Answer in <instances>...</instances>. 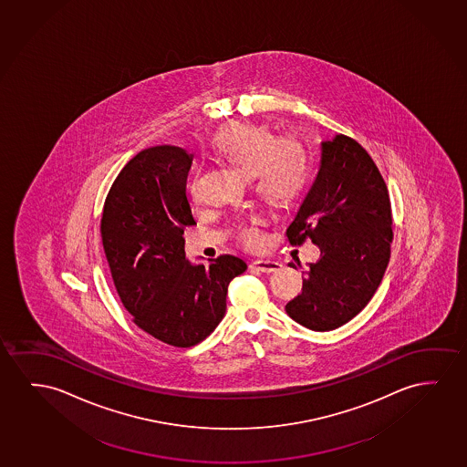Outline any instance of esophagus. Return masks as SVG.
Wrapping results in <instances>:
<instances>
[{
  "instance_id": "34e87169",
  "label": "esophagus",
  "mask_w": 467,
  "mask_h": 467,
  "mask_svg": "<svg viewBox=\"0 0 467 467\" xmlns=\"http://www.w3.org/2000/svg\"><path fill=\"white\" fill-rule=\"evenodd\" d=\"M251 267H254V269L263 272V274H274V272H278V270L282 269L283 265L278 261L259 259V261H254V263L251 264Z\"/></svg>"
}]
</instances>
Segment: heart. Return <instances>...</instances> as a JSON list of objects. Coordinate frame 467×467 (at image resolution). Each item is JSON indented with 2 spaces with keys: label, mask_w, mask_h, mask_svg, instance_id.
<instances>
[{
  "label": "heart",
  "mask_w": 467,
  "mask_h": 467,
  "mask_svg": "<svg viewBox=\"0 0 467 467\" xmlns=\"http://www.w3.org/2000/svg\"><path fill=\"white\" fill-rule=\"evenodd\" d=\"M219 157L251 172L253 187L267 203L283 208L293 203L307 181V157L295 139L275 138L265 126L235 121L213 139ZM263 217H253L237 232L238 242L246 250L264 244Z\"/></svg>",
  "instance_id": "obj_1"
}]
</instances>
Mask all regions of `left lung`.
Instances as JSON below:
<instances>
[{"label":"left lung","instance_id":"1","mask_svg":"<svg viewBox=\"0 0 467 467\" xmlns=\"http://www.w3.org/2000/svg\"><path fill=\"white\" fill-rule=\"evenodd\" d=\"M286 237L293 246L310 238L320 248L303 293L285 307L295 322L329 331L365 309L388 267L394 234L388 185L357 140L337 134L322 142L316 182Z\"/></svg>","mask_w":467,"mask_h":467}]
</instances>
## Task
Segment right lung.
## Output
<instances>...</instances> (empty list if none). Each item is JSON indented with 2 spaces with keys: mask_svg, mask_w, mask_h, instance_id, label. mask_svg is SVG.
Here are the masks:
<instances>
[{
  "mask_svg": "<svg viewBox=\"0 0 467 467\" xmlns=\"http://www.w3.org/2000/svg\"><path fill=\"white\" fill-rule=\"evenodd\" d=\"M192 160L176 145L139 151L115 179L100 219L121 303L139 328L174 348H192L216 329L229 283L246 270L230 254L206 265L185 257L184 229L197 223L185 193Z\"/></svg>",
  "mask_w": 467,
  "mask_h": 467,
  "instance_id": "right-lung-1",
  "label": "right lung"
}]
</instances>
